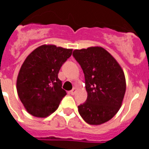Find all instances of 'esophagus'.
Here are the masks:
<instances>
[{
    "instance_id": "34e87169",
    "label": "esophagus",
    "mask_w": 149,
    "mask_h": 149,
    "mask_svg": "<svg viewBox=\"0 0 149 149\" xmlns=\"http://www.w3.org/2000/svg\"><path fill=\"white\" fill-rule=\"evenodd\" d=\"M77 88H72V89L71 90L70 92V93L71 95H75V94L77 93Z\"/></svg>"
}]
</instances>
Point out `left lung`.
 Segmentation results:
<instances>
[{"label":"left lung","mask_w":149,"mask_h":149,"mask_svg":"<svg viewBox=\"0 0 149 149\" xmlns=\"http://www.w3.org/2000/svg\"><path fill=\"white\" fill-rule=\"evenodd\" d=\"M72 55L85 75L86 102L78 106L86 123L101 125L113 117L122 105L126 92V78L116 59L102 47L73 51Z\"/></svg>","instance_id":"8db88e82"}]
</instances>
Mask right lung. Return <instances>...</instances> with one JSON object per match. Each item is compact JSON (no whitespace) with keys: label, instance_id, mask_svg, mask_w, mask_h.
I'll use <instances>...</instances> for the list:
<instances>
[{"label":"right lung","instance_id":"right-lung-1","mask_svg":"<svg viewBox=\"0 0 149 149\" xmlns=\"http://www.w3.org/2000/svg\"><path fill=\"white\" fill-rule=\"evenodd\" d=\"M72 51L54 45H43L26 57L17 77V90L29 113L43 118L58 108L67 95L58 72Z\"/></svg>","mask_w":149,"mask_h":149}]
</instances>
